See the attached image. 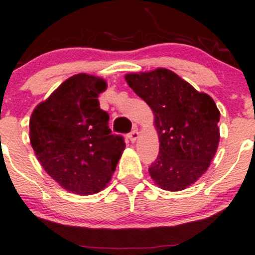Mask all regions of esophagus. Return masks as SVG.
<instances>
[{
	"label": "esophagus",
	"mask_w": 255,
	"mask_h": 255,
	"mask_svg": "<svg viewBox=\"0 0 255 255\" xmlns=\"http://www.w3.org/2000/svg\"><path fill=\"white\" fill-rule=\"evenodd\" d=\"M138 135H139V133H138V129H133L132 132H130L129 134H128V138H129L130 142L133 143V142H135V140H137Z\"/></svg>",
	"instance_id": "1"
}]
</instances>
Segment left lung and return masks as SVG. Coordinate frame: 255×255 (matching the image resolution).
<instances>
[{
    "mask_svg": "<svg viewBox=\"0 0 255 255\" xmlns=\"http://www.w3.org/2000/svg\"><path fill=\"white\" fill-rule=\"evenodd\" d=\"M130 89L155 118L159 155L149 174L159 187L180 191L194 184L215 156L220 142V111L215 101L168 69L127 74Z\"/></svg>",
    "mask_w": 255,
    "mask_h": 255,
    "instance_id": "1",
    "label": "left lung"
}]
</instances>
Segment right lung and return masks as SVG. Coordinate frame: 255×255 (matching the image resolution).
<instances>
[{
    "label": "right lung",
    "mask_w": 255,
    "mask_h": 255,
    "mask_svg": "<svg viewBox=\"0 0 255 255\" xmlns=\"http://www.w3.org/2000/svg\"><path fill=\"white\" fill-rule=\"evenodd\" d=\"M106 81L78 74L63 82L30 116V144L44 170L68 191L91 195L111 179L125 150L112 134L99 95Z\"/></svg>",
    "instance_id": "right-lung-1"
}]
</instances>
